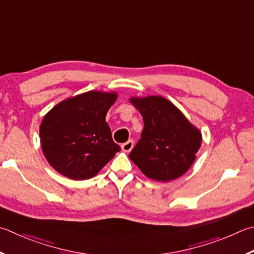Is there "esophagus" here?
Instances as JSON below:
<instances>
[{"label": "esophagus", "instance_id": "34e87169", "mask_svg": "<svg viewBox=\"0 0 254 254\" xmlns=\"http://www.w3.org/2000/svg\"><path fill=\"white\" fill-rule=\"evenodd\" d=\"M133 146H134V142H133V140H128L127 142L123 143V144L121 145L122 150L124 152H130L133 149Z\"/></svg>", "mask_w": 254, "mask_h": 254}]
</instances>
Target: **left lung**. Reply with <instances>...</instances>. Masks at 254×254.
Wrapping results in <instances>:
<instances>
[{"label": "left lung", "mask_w": 254, "mask_h": 254, "mask_svg": "<svg viewBox=\"0 0 254 254\" xmlns=\"http://www.w3.org/2000/svg\"><path fill=\"white\" fill-rule=\"evenodd\" d=\"M144 128L130 159L147 178L168 182L186 173L195 160L202 136L178 108L162 96L133 98Z\"/></svg>", "instance_id": "1"}]
</instances>
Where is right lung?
Listing matches in <instances>:
<instances>
[{
  "mask_svg": "<svg viewBox=\"0 0 254 254\" xmlns=\"http://www.w3.org/2000/svg\"><path fill=\"white\" fill-rule=\"evenodd\" d=\"M117 93L90 91L51 110L40 127L41 145L49 163L65 177H94L121 150L105 122Z\"/></svg>",
  "mask_w": 254,
  "mask_h": 254,
  "instance_id": "right-lung-1",
  "label": "right lung"
}]
</instances>
